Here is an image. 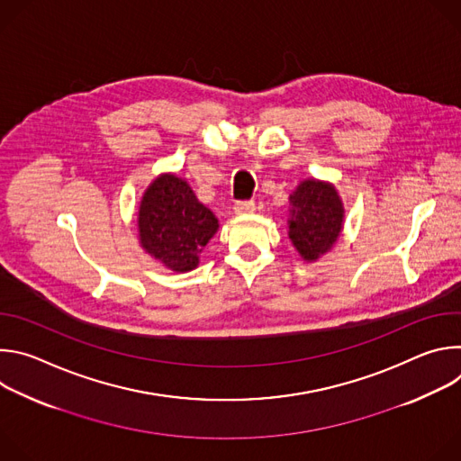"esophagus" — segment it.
Segmentation results:
<instances>
[{"label": "esophagus", "instance_id": "34e87169", "mask_svg": "<svg viewBox=\"0 0 461 461\" xmlns=\"http://www.w3.org/2000/svg\"><path fill=\"white\" fill-rule=\"evenodd\" d=\"M233 210H235L237 215H248V213L255 212V203L253 201H242V203H237Z\"/></svg>", "mask_w": 461, "mask_h": 461}]
</instances>
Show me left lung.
<instances>
[{
    "instance_id": "obj_1",
    "label": "left lung",
    "mask_w": 461,
    "mask_h": 461,
    "mask_svg": "<svg viewBox=\"0 0 461 461\" xmlns=\"http://www.w3.org/2000/svg\"><path fill=\"white\" fill-rule=\"evenodd\" d=\"M288 237L306 262L334 248L345 224V206L332 182L304 178L290 194Z\"/></svg>"
}]
</instances>
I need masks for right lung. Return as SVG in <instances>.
Masks as SVG:
<instances>
[{"label":"right lung","instance_id":"right-lung-1","mask_svg":"<svg viewBox=\"0 0 461 461\" xmlns=\"http://www.w3.org/2000/svg\"><path fill=\"white\" fill-rule=\"evenodd\" d=\"M139 242L146 253L175 274L194 270L219 219L191 185L175 173H160L146 187L139 206Z\"/></svg>","mask_w":461,"mask_h":461}]
</instances>
